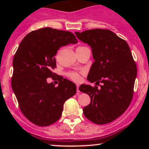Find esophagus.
Listing matches in <instances>:
<instances>
[{"label": "esophagus", "instance_id": "34e87169", "mask_svg": "<svg viewBox=\"0 0 149 149\" xmlns=\"http://www.w3.org/2000/svg\"><path fill=\"white\" fill-rule=\"evenodd\" d=\"M76 88H77V92H78V93H79V92H80V90H79V85L77 84V85H76Z\"/></svg>", "mask_w": 149, "mask_h": 149}]
</instances>
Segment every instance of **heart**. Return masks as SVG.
I'll list each match as a JSON object with an SVG mask.
<instances>
[{
	"instance_id": "heart-1",
	"label": "heart",
	"mask_w": 149,
	"mask_h": 149,
	"mask_svg": "<svg viewBox=\"0 0 149 149\" xmlns=\"http://www.w3.org/2000/svg\"><path fill=\"white\" fill-rule=\"evenodd\" d=\"M67 76H69V78H71V79L75 80V81H78V80H79L80 78V75L78 74V73H76V72L68 73Z\"/></svg>"
}]
</instances>
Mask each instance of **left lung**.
I'll list each match as a JSON object with an SVG mask.
<instances>
[{
	"mask_svg": "<svg viewBox=\"0 0 149 149\" xmlns=\"http://www.w3.org/2000/svg\"><path fill=\"white\" fill-rule=\"evenodd\" d=\"M75 34L92 47L95 61L88 80L102 83L100 89L90 85L80 86V91L88 94L91 100L83 108V113L94 123H109L125 111L133 97L137 70L130 48L110 30L95 29Z\"/></svg>",
	"mask_w": 149,
	"mask_h": 149,
	"instance_id": "8db88e82",
	"label": "left lung"
}]
</instances>
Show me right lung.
I'll list each match as a JSON object with an SVG mask.
<instances>
[{"label":"right lung","mask_w":149,"mask_h":149,"mask_svg":"<svg viewBox=\"0 0 149 149\" xmlns=\"http://www.w3.org/2000/svg\"><path fill=\"white\" fill-rule=\"evenodd\" d=\"M78 42L70 31L45 27L27 34L13 59L12 88L22 112L33 124L48 126L61 117L64 102L76 92V85L63 79L55 87L47 83L56 76L54 56L59 47Z\"/></svg>","instance_id":"right-lung-1"}]
</instances>
